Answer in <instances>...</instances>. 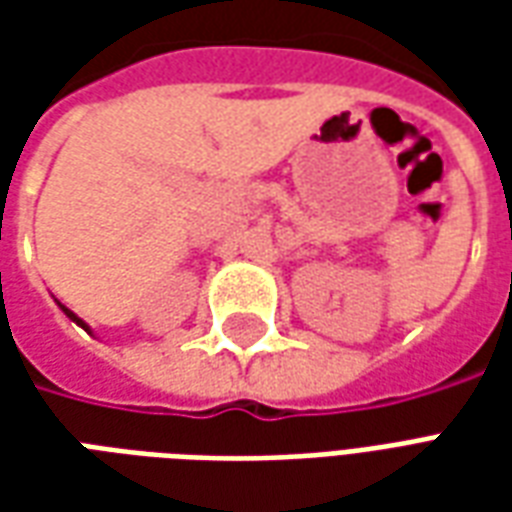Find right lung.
Returning <instances> with one entry per match:
<instances>
[{
    "label": "right lung",
    "mask_w": 512,
    "mask_h": 512,
    "mask_svg": "<svg viewBox=\"0 0 512 512\" xmlns=\"http://www.w3.org/2000/svg\"><path fill=\"white\" fill-rule=\"evenodd\" d=\"M60 307H62V304H60ZM62 312H65V315H68V318H71V321H76V323H79V326H82L84 332H90V329H87V323H84L82 318H76V315H73V312L68 310V307H62Z\"/></svg>",
    "instance_id": "1"
}]
</instances>
